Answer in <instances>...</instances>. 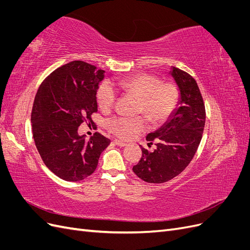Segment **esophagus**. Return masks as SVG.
Returning a JSON list of instances; mask_svg holds the SVG:
<instances>
[{
    "label": "esophagus",
    "mask_w": 250,
    "mask_h": 250,
    "mask_svg": "<svg viewBox=\"0 0 250 250\" xmlns=\"http://www.w3.org/2000/svg\"><path fill=\"white\" fill-rule=\"evenodd\" d=\"M113 143H115L117 146H120V147L126 146V143H124L123 141H120V140H113Z\"/></svg>",
    "instance_id": "34e87169"
}]
</instances>
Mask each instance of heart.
I'll list each match as a JSON object with an SVG mask.
<instances>
[{"mask_svg":"<svg viewBox=\"0 0 250 250\" xmlns=\"http://www.w3.org/2000/svg\"><path fill=\"white\" fill-rule=\"evenodd\" d=\"M125 93L140 100L138 112L146 117L150 123H164L178 103V89L171 82H161L154 75L141 73L116 82ZM116 90L109 81H103L97 90V101L101 109H109L116 101ZM108 130L122 139H131L145 130L146 121L142 117H113L106 122Z\"/></svg>","mask_w":250,"mask_h":250,"instance_id":"heart-1","label":"heart"}]
</instances>
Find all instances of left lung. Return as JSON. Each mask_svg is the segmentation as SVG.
<instances>
[{"label":"left lung","instance_id":"8db88e82","mask_svg":"<svg viewBox=\"0 0 250 250\" xmlns=\"http://www.w3.org/2000/svg\"><path fill=\"white\" fill-rule=\"evenodd\" d=\"M172 77L179 88L178 106L160 129L149 133V152L142 148V157L133 166L135 175L149 184H163L183 172L191 163L202 139L206 107L197 82L187 72L173 66Z\"/></svg>","mask_w":250,"mask_h":250}]
</instances>
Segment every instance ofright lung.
<instances>
[{
  "label": "right lung",
  "instance_id": "right-lung-1",
  "mask_svg": "<svg viewBox=\"0 0 250 250\" xmlns=\"http://www.w3.org/2000/svg\"><path fill=\"white\" fill-rule=\"evenodd\" d=\"M104 71L81 60L62 65L37 90L31 123L35 146L47 168L66 181H80L95 172L110 141L95 132L88 141L78 127L98 111L97 89Z\"/></svg>",
  "mask_w": 250,
  "mask_h": 250
}]
</instances>
